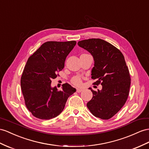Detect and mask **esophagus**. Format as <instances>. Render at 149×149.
<instances>
[{
  "instance_id": "34e87169",
  "label": "esophagus",
  "mask_w": 149,
  "mask_h": 149,
  "mask_svg": "<svg viewBox=\"0 0 149 149\" xmlns=\"http://www.w3.org/2000/svg\"><path fill=\"white\" fill-rule=\"evenodd\" d=\"M82 91H83L82 89H80V88H77V89H76V91H77V93H81Z\"/></svg>"
}]
</instances>
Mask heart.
<instances>
[{
    "instance_id": "b5f03b06",
    "label": "heart",
    "mask_w": 149,
    "mask_h": 149,
    "mask_svg": "<svg viewBox=\"0 0 149 149\" xmlns=\"http://www.w3.org/2000/svg\"><path fill=\"white\" fill-rule=\"evenodd\" d=\"M71 82L75 86H80L82 83V79L79 76H75L72 79Z\"/></svg>"
}]
</instances>
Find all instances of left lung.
<instances>
[{
    "label": "left lung",
    "instance_id": "obj_1",
    "mask_svg": "<svg viewBox=\"0 0 149 149\" xmlns=\"http://www.w3.org/2000/svg\"><path fill=\"white\" fill-rule=\"evenodd\" d=\"M80 47L93 55L94 67L91 75L101 84V91H92L93 96L87 103L91 113L96 117L108 120L120 111L129 94L131 79L122 53L111 43L99 38L78 42Z\"/></svg>",
    "mask_w": 149,
    "mask_h": 149
}]
</instances>
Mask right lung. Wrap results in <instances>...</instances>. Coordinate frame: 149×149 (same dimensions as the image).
Segmentation results:
<instances>
[{
	"label": "right lung",
	"instance_id": "right-lung-1",
	"mask_svg": "<svg viewBox=\"0 0 149 149\" xmlns=\"http://www.w3.org/2000/svg\"><path fill=\"white\" fill-rule=\"evenodd\" d=\"M75 45V41H47L29 57L21 87L26 108L35 117L49 120L59 115L68 97L76 91L67 83L62 91L51 87V80L63 69L66 57Z\"/></svg>",
	"mask_w": 149,
	"mask_h": 149
}]
</instances>
